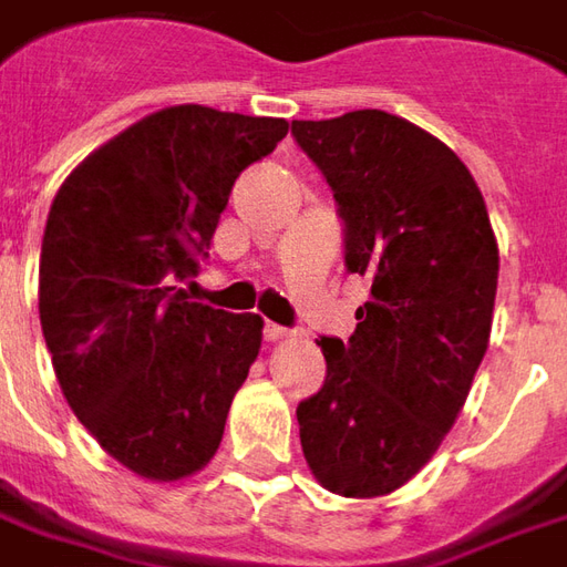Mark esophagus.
Segmentation results:
<instances>
[{
    "mask_svg": "<svg viewBox=\"0 0 567 567\" xmlns=\"http://www.w3.org/2000/svg\"><path fill=\"white\" fill-rule=\"evenodd\" d=\"M290 337L292 330L280 328V324H271V321L265 324V340H268V343H284V340H290Z\"/></svg>",
    "mask_w": 567,
    "mask_h": 567,
    "instance_id": "obj_1",
    "label": "esophagus"
}]
</instances>
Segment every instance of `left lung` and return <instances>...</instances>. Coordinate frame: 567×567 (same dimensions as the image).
<instances>
[{
    "instance_id": "8db88e82",
    "label": "left lung",
    "mask_w": 567,
    "mask_h": 567,
    "mask_svg": "<svg viewBox=\"0 0 567 567\" xmlns=\"http://www.w3.org/2000/svg\"><path fill=\"white\" fill-rule=\"evenodd\" d=\"M346 224V268L371 280L349 343L321 337L324 386L299 402L315 481L386 496L431 462L493 328L499 246L484 196L434 133L381 109L292 121Z\"/></svg>"
}]
</instances>
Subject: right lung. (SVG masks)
Listing matches in <instances>:
<instances>
[{"label": "right lung", "instance_id": "1", "mask_svg": "<svg viewBox=\"0 0 567 567\" xmlns=\"http://www.w3.org/2000/svg\"><path fill=\"white\" fill-rule=\"evenodd\" d=\"M284 117L171 105L93 150L59 186L40 252V324L71 412L124 468L174 484L218 452L261 349L258 315L189 302L243 171Z\"/></svg>", "mask_w": 567, "mask_h": 567}]
</instances>
